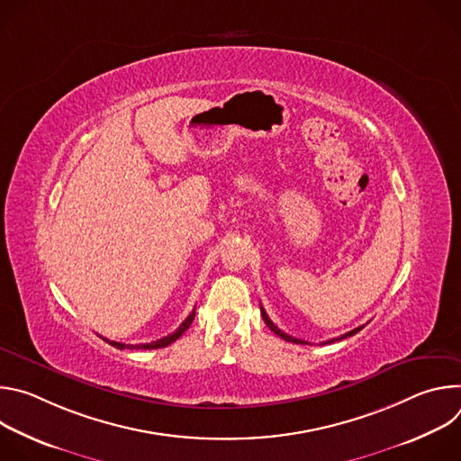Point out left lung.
Segmentation results:
<instances>
[{"label": "left lung", "mask_w": 461, "mask_h": 461, "mask_svg": "<svg viewBox=\"0 0 461 461\" xmlns=\"http://www.w3.org/2000/svg\"><path fill=\"white\" fill-rule=\"evenodd\" d=\"M260 313H262V319H265V322L268 324V328L272 332H276L279 338H283L285 341H292V343H301V345H308L306 341H303V339H297V338H292V336H288V334H285V332H281L279 328L270 321V317H268V313L265 312V308L260 306ZM363 326H359V328H354V330H350V332H347V334H343V336H339V338H334V339H328V341H324L322 345H328V343H334V341H341V339H347V338H350V336H354V334H357L359 330H361Z\"/></svg>", "instance_id": "obj_1"}]
</instances>
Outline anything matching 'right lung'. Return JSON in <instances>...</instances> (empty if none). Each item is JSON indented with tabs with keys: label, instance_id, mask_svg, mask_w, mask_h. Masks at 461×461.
<instances>
[{
	"label": "right lung",
	"instance_id": "obj_1",
	"mask_svg": "<svg viewBox=\"0 0 461 461\" xmlns=\"http://www.w3.org/2000/svg\"><path fill=\"white\" fill-rule=\"evenodd\" d=\"M193 319H194V310L185 317V321L176 328V330L173 332V334H169V336H166V338H162V339H158V341H151V343H146V345H125V343H116V341H109V339H105V338H102L104 341H107L111 347H114V348H118V350H123V348H129V350H153V348H164V347H167V345H171L173 341H176L187 328H189V324L193 322Z\"/></svg>",
	"mask_w": 461,
	"mask_h": 461
}]
</instances>
